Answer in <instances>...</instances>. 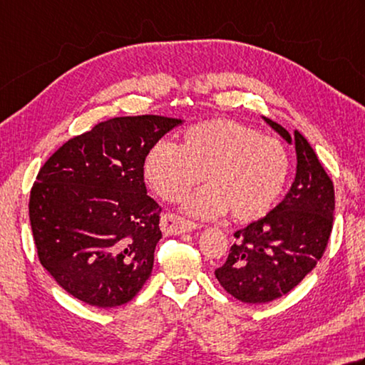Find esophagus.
Listing matches in <instances>:
<instances>
[{"mask_svg": "<svg viewBox=\"0 0 365 365\" xmlns=\"http://www.w3.org/2000/svg\"><path fill=\"white\" fill-rule=\"evenodd\" d=\"M200 225L187 220V218H183L180 215H175V214H164L161 217V230L164 235H182V233H188V231H193L196 230Z\"/></svg>", "mask_w": 365, "mask_h": 365, "instance_id": "1", "label": "esophagus"}]
</instances>
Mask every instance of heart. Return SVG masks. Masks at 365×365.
I'll return each mask as SVG.
<instances>
[{
	"label": "heart",
	"instance_id": "1",
	"mask_svg": "<svg viewBox=\"0 0 365 365\" xmlns=\"http://www.w3.org/2000/svg\"><path fill=\"white\" fill-rule=\"evenodd\" d=\"M205 180L209 188L185 202L196 217L227 214L237 222L263 217L282 193L289 155L274 137L233 119H209L183 132L180 147L161 140L145 158V177L158 195L177 201Z\"/></svg>",
	"mask_w": 365,
	"mask_h": 365
}]
</instances>
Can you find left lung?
Wrapping results in <instances>:
<instances>
[{"instance_id": "8db88e82", "label": "left lung", "mask_w": 365, "mask_h": 365, "mask_svg": "<svg viewBox=\"0 0 365 365\" xmlns=\"http://www.w3.org/2000/svg\"><path fill=\"white\" fill-rule=\"evenodd\" d=\"M271 128L295 145L297 175L286 197L235 233L236 242L215 277L244 303H268L289 294L321 260L334 227V183L307 138L271 119Z\"/></svg>"}]
</instances>
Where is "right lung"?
<instances>
[{"label":"right lung","mask_w":365,"mask_h":365,"mask_svg":"<svg viewBox=\"0 0 365 365\" xmlns=\"http://www.w3.org/2000/svg\"><path fill=\"white\" fill-rule=\"evenodd\" d=\"M182 119L119 116L70 138L43 164L29 214L38 258L78 300L115 308L151 274L163 207L147 195L145 158Z\"/></svg>","instance_id":"obj_1"}]
</instances>
